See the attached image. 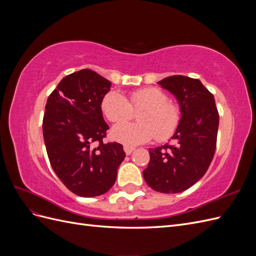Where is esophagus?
I'll return each instance as SVG.
<instances>
[{
	"label": "esophagus",
	"instance_id": "1",
	"mask_svg": "<svg viewBox=\"0 0 256 256\" xmlns=\"http://www.w3.org/2000/svg\"><path fill=\"white\" fill-rule=\"evenodd\" d=\"M124 150H125L126 154H128V156H129V154H132L134 148V147H130V146H124Z\"/></svg>",
	"mask_w": 256,
	"mask_h": 256
}]
</instances>
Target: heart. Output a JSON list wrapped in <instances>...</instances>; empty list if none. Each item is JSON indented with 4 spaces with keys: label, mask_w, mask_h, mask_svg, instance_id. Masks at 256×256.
<instances>
[{
    "label": "heart",
    "mask_w": 256,
    "mask_h": 256,
    "mask_svg": "<svg viewBox=\"0 0 256 256\" xmlns=\"http://www.w3.org/2000/svg\"><path fill=\"white\" fill-rule=\"evenodd\" d=\"M138 114V124L120 123L111 130L114 141L127 146L148 142L156 136L158 141L171 138L180 125V112L178 106L168 102L166 92L156 88L138 90L131 92L129 102L120 92L111 90L102 102V110L111 122L130 119L133 110Z\"/></svg>",
    "instance_id": "b5f03b06"
}]
</instances>
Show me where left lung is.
Returning <instances> with one entry per match:
<instances>
[{
	"label": "left lung",
	"mask_w": 256,
	"mask_h": 256,
	"mask_svg": "<svg viewBox=\"0 0 256 256\" xmlns=\"http://www.w3.org/2000/svg\"><path fill=\"white\" fill-rule=\"evenodd\" d=\"M175 96L182 118L171 138L177 143L150 148L146 184L161 193H178L204 176L214 158L219 114L214 95L200 80L172 76L158 82Z\"/></svg>",
	"instance_id": "left-lung-1"
}]
</instances>
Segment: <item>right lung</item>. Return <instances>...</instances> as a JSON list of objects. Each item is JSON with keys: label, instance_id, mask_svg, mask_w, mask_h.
<instances>
[{"label": "right lung", "instance_id": "add662e5", "mask_svg": "<svg viewBox=\"0 0 256 256\" xmlns=\"http://www.w3.org/2000/svg\"><path fill=\"white\" fill-rule=\"evenodd\" d=\"M110 88L109 80L82 69L62 79L46 104L42 132L51 166L79 196L109 191L126 157L122 144L102 141L109 126L102 102Z\"/></svg>", "mask_w": 256, "mask_h": 256}]
</instances>
